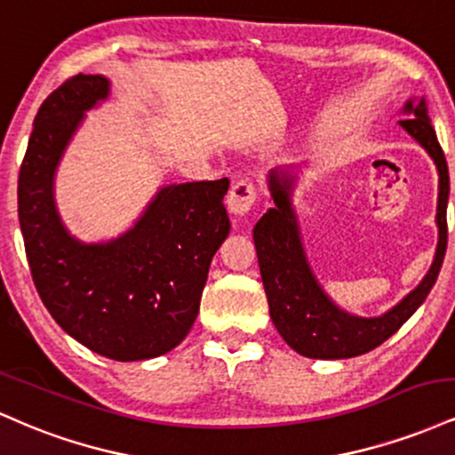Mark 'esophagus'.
<instances>
[{
    "mask_svg": "<svg viewBox=\"0 0 455 455\" xmlns=\"http://www.w3.org/2000/svg\"><path fill=\"white\" fill-rule=\"evenodd\" d=\"M257 186H254L252 181L242 180L237 181V184H233L231 192H228L227 196V205L235 216H243V213L252 210L254 203H257Z\"/></svg>",
    "mask_w": 455,
    "mask_h": 455,
    "instance_id": "34e87169",
    "label": "esophagus"
}]
</instances>
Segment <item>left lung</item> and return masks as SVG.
I'll use <instances>...</instances> for the list:
<instances>
[{"mask_svg": "<svg viewBox=\"0 0 455 455\" xmlns=\"http://www.w3.org/2000/svg\"><path fill=\"white\" fill-rule=\"evenodd\" d=\"M404 115L406 119H400V126L419 140L438 169V245L435 263L421 284L385 315L374 318L353 316L329 299L312 274L301 245L299 224L291 205L295 177L278 169L269 173V190L275 207L263 213L254 227V245L271 321L284 342L304 357L347 359L372 351L409 321L438 278L447 250V160L427 117L424 98L419 102H406Z\"/></svg>", "mask_w": 455, "mask_h": 455, "instance_id": "1", "label": "left lung"}]
</instances>
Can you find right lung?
I'll list each match as a JSON object with an SVG mask.
<instances>
[{
    "mask_svg": "<svg viewBox=\"0 0 455 455\" xmlns=\"http://www.w3.org/2000/svg\"><path fill=\"white\" fill-rule=\"evenodd\" d=\"M107 96V78L76 75L38 108L19 171V222L57 325L102 357L139 362L169 353L195 325L210 263L231 231L228 180L162 188L122 237L78 242L55 210L53 180L85 111Z\"/></svg>",
    "mask_w": 455,
    "mask_h": 455,
    "instance_id": "right-lung-1",
    "label": "right lung"
}]
</instances>
